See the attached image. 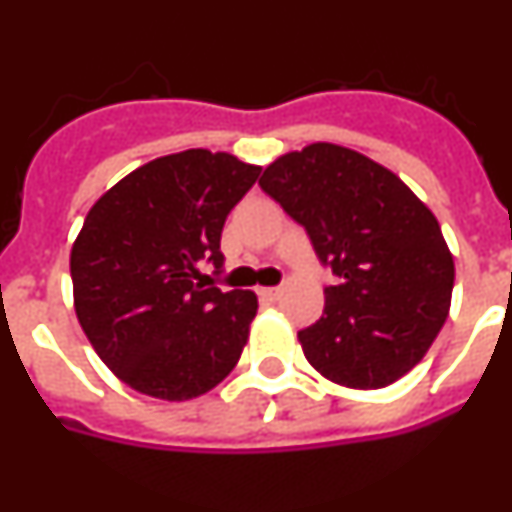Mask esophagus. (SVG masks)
I'll list each match as a JSON object with an SVG mask.
<instances>
[{
    "label": "esophagus",
    "mask_w": 512,
    "mask_h": 512,
    "mask_svg": "<svg viewBox=\"0 0 512 512\" xmlns=\"http://www.w3.org/2000/svg\"><path fill=\"white\" fill-rule=\"evenodd\" d=\"M282 292H284L282 287H261L259 289V295L266 297V300H279V297H282Z\"/></svg>",
    "instance_id": "1"
}]
</instances>
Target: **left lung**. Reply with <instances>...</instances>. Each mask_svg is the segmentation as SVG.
Instances as JSON below:
<instances>
[{
	"mask_svg": "<svg viewBox=\"0 0 512 512\" xmlns=\"http://www.w3.org/2000/svg\"><path fill=\"white\" fill-rule=\"evenodd\" d=\"M259 184L338 277L323 318L297 333L307 361L354 390L405 377L451 307L454 259L433 212L390 169L333 143L277 158Z\"/></svg>",
	"mask_w": 512,
	"mask_h": 512,
	"instance_id": "obj_1",
	"label": "left lung"
}]
</instances>
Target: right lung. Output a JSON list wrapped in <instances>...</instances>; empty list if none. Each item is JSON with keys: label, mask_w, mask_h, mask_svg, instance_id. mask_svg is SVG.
Listing matches in <instances>:
<instances>
[{"label": "right lung", "mask_w": 512, "mask_h": 512, "mask_svg": "<svg viewBox=\"0 0 512 512\" xmlns=\"http://www.w3.org/2000/svg\"><path fill=\"white\" fill-rule=\"evenodd\" d=\"M261 166L205 148L140 166L104 192L71 248L76 318L122 382L182 402L210 392L246 346L259 300L194 282L223 271L228 212Z\"/></svg>", "instance_id": "1"}]
</instances>
